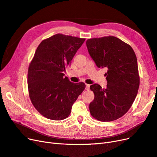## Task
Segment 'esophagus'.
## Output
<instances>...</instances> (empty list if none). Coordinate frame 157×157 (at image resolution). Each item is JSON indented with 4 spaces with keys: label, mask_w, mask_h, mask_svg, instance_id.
<instances>
[{
    "label": "esophagus",
    "mask_w": 157,
    "mask_h": 157,
    "mask_svg": "<svg viewBox=\"0 0 157 157\" xmlns=\"http://www.w3.org/2000/svg\"><path fill=\"white\" fill-rule=\"evenodd\" d=\"M89 89H90V85H88V84H86L85 89H86V90H89Z\"/></svg>",
    "instance_id": "obj_1"
}]
</instances>
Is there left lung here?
<instances>
[{"mask_svg": "<svg viewBox=\"0 0 157 157\" xmlns=\"http://www.w3.org/2000/svg\"><path fill=\"white\" fill-rule=\"evenodd\" d=\"M86 45L90 57L98 68H106L107 87L90 86L94 98L90 113L101 121H112L123 116L138 93L140 77L137 58L130 45L115 36L89 39Z\"/></svg>", "mask_w": 157, "mask_h": 157, "instance_id": "obj_1", "label": "left lung"}]
</instances>
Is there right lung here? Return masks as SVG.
Returning a JSON list of instances; mask_svg holds the SVG:
<instances>
[{
    "label": "right lung",
    "instance_id": "right-lung-1",
    "mask_svg": "<svg viewBox=\"0 0 157 157\" xmlns=\"http://www.w3.org/2000/svg\"><path fill=\"white\" fill-rule=\"evenodd\" d=\"M85 40L57 34L37 48L29 67L28 89L32 104L45 117L55 121L68 117L85 89L84 83H72L64 75Z\"/></svg>",
    "mask_w": 157,
    "mask_h": 157
}]
</instances>
